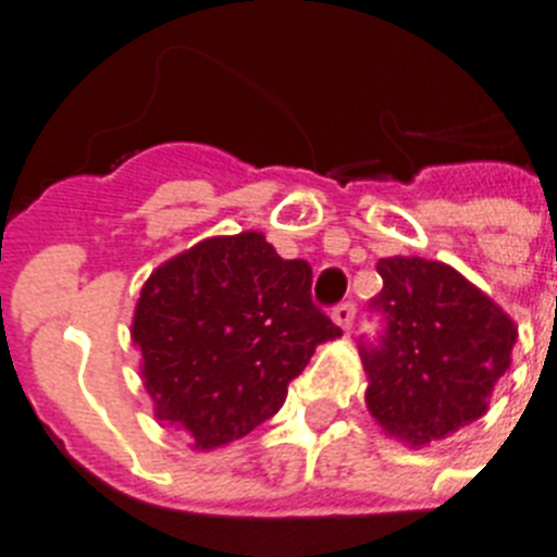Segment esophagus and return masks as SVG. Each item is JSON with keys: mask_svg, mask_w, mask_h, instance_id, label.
Segmentation results:
<instances>
[{"mask_svg": "<svg viewBox=\"0 0 557 557\" xmlns=\"http://www.w3.org/2000/svg\"><path fill=\"white\" fill-rule=\"evenodd\" d=\"M332 318H334V323H337L339 329H351V323H354V318H357V304L354 301H343V304H337V307L332 309Z\"/></svg>", "mask_w": 557, "mask_h": 557, "instance_id": "esophagus-1", "label": "esophagus"}]
</instances>
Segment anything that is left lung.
I'll return each instance as SVG.
<instances>
[{"instance_id":"1","label":"left lung","mask_w":557,"mask_h":557,"mask_svg":"<svg viewBox=\"0 0 557 557\" xmlns=\"http://www.w3.org/2000/svg\"><path fill=\"white\" fill-rule=\"evenodd\" d=\"M376 270L382 289L371 312L382 332L359 339L368 410L407 444L441 441L488 410L516 326L449 264L393 256Z\"/></svg>"}]
</instances>
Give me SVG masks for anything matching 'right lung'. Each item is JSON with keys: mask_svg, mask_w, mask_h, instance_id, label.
Returning <instances> with one entry per match:
<instances>
[{"mask_svg": "<svg viewBox=\"0 0 557 557\" xmlns=\"http://www.w3.org/2000/svg\"><path fill=\"white\" fill-rule=\"evenodd\" d=\"M339 326L312 301V268L262 234L214 236L161 264L141 287L133 339L164 424L218 449L264 424L314 348Z\"/></svg>", "mask_w": 557, "mask_h": 557, "instance_id": "1", "label": "right lung"}]
</instances>
